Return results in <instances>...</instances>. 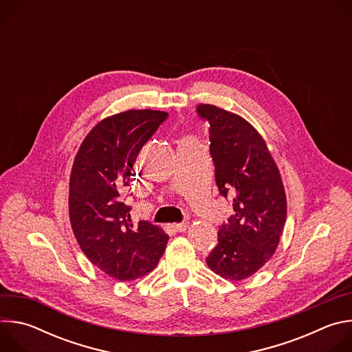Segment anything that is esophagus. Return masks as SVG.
<instances>
[{
  "mask_svg": "<svg viewBox=\"0 0 352 352\" xmlns=\"http://www.w3.org/2000/svg\"><path fill=\"white\" fill-rule=\"evenodd\" d=\"M171 228L177 232H184L188 228V223H178V224H173Z\"/></svg>",
  "mask_w": 352,
  "mask_h": 352,
  "instance_id": "1",
  "label": "esophagus"
}]
</instances>
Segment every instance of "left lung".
I'll return each mask as SVG.
<instances>
[{
  "label": "left lung",
  "mask_w": 352,
  "mask_h": 352,
  "mask_svg": "<svg viewBox=\"0 0 352 352\" xmlns=\"http://www.w3.org/2000/svg\"><path fill=\"white\" fill-rule=\"evenodd\" d=\"M209 124L219 192L234 214L219 230L208 266L231 281L256 273L276 252L287 217L278 168L258 131L242 117L212 104L196 107Z\"/></svg>",
  "instance_id": "8db88e82"
}]
</instances>
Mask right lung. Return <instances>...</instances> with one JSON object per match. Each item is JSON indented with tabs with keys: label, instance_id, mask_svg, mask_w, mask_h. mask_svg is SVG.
I'll list each match as a JSON object with an SVG mask.
<instances>
[{
	"label": "right lung",
	"instance_id": "obj_1",
	"mask_svg": "<svg viewBox=\"0 0 352 352\" xmlns=\"http://www.w3.org/2000/svg\"><path fill=\"white\" fill-rule=\"evenodd\" d=\"M168 114L129 110L98 122L82 142L69 179V219L87 259L120 281L135 280L159 263L168 235L146 220L131 221L124 188L143 144Z\"/></svg>",
	"mask_w": 352,
	"mask_h": 352
}]
</instances>
